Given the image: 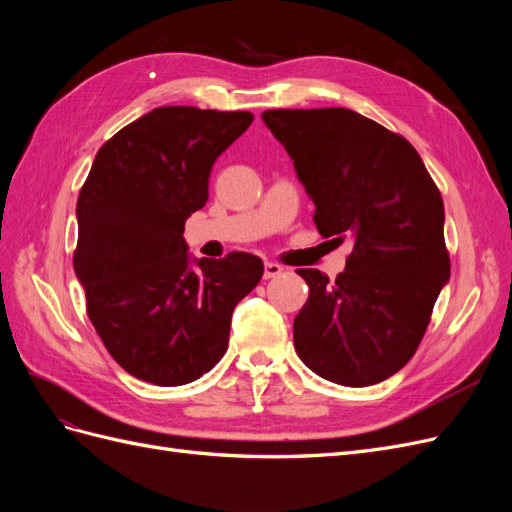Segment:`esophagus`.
I'll use <instances>...</instances> for the list:
<instances>
[{
	"mask_svg": "<svg viewBox=\"0 0 512 512\" xmlns=\"http://www.w3.org/2000/svg\"><path fill=\"white\" fill-rule=\"evenodd\" d=\"M280 273H282V267L277 265V262H265V273H262L265 275V280H271V277H277Z\"/></svg>",
	"mask_w": 512,
	"mask_h": 512,
	"instance_id": "obj_1",
	"label": "esophagus"
}]
</instances>
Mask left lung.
<instances>
[{"mask_svg":"<svg viewBox=\"0 0 512 512\" xmlns=\"http://www.w3.org/2000/svg\"><path fill=\"white\" fill-rule=\"evenodd\" d=\"M262 121L314 200L320 235L352 241L335 282L297 269L309 297L294 350L324 380L378 384L412 359L451 275L442 196L404 136L350 108H280Z\"/></svg>","mask_w":512,"mask_h":512,"instance_id":"left-lung-1","label":"left lung"}]
</instances>
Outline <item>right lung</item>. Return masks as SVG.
I'll use <instances>...</instances> for the list:
<instances>
[{
  "mask_svg": "<svg viewBox=\"0 0 512 512\" xmlns=\"http://www.w3.org/2000/svg\"><path fill=\"white\" fill-rule=\"evenodd\" d=\"M247 111L160 106L106 141L76 203L74 273L106 350L138 380L179 386L218 363L237 303L262 260L194 258L185 220L209 200V175L250 128Z\"/></svg>",
  "mask_w": 512,
  "mask_h": 512,
  "instance_id": "1",
  "label": "right lung"
}]
</instances>
